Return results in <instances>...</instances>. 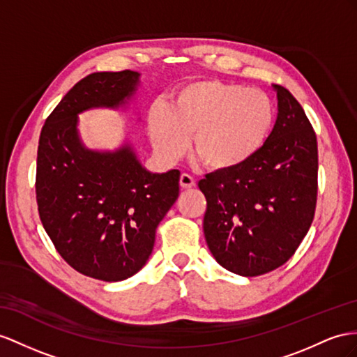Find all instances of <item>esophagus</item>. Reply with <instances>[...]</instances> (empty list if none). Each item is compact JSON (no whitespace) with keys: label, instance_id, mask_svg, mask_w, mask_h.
<instances>
[{"label":"esophagus","instance_id":"esophagus-1","mask_svg":"<svg viewBox=\"0 0 357 357\" xmlns=\"http://www.w3.org/2000/svg\"><path fill=\"white\" fill-rule=\"evenodd\" d=\"M195 184H196V181H195L193 176L188 175V173H182L181 178H179V185H181V188L187 190V188L195 187Z\"/></svg>","mask_w":357,"mask_h":357}]
</instances>
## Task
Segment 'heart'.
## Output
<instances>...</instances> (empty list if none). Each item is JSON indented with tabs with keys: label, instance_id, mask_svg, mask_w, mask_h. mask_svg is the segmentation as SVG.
<instances>
[{
	"label": "heart",
	"instance_id": "heart-1",
	"mask_svg": "<svg viewBox=\"0 0 357 357\" xmlns=\"http://www.w3.org/2000/svg\"><path fill=\"white\" fill-rule=\"evenodd\" d=\"M276 112L257 89L199 79L181 86L170 104L151 105L146 123L157 157L172 164L191 151L215 172H229L253 160L267 143Z\"/></svg>",
	"mask_w": 357,
	"mask_h": 357
}]
</instances>
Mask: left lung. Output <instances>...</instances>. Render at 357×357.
I'll use <instances>...</instances> for the list:
<instances>
[{"instance_id":"obj_1","label":"left lung","mask_w":357,"mask_h":357,"mask_svg":"<svg viewBox=\"0 0 357 357\" xmlns=\"http://www.w3.org/2000/svg\"><path fill=\"white\" fill-rule=\"evenodd\" d=\"M278 121L243 167L199 181L206 197L204 234L222 267L252 278L285 264L306 236L317 204V137L297 99L282 86Z\"/></svg>"}]
</instances>
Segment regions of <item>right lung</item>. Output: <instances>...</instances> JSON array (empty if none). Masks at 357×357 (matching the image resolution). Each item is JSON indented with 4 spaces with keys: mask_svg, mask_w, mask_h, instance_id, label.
<instances>
[{
    "mask_svg": "<svg viewBox=\"0 0 357 357\" xmlns=\"http://www.w3.org/2000/svg\"><path fill=\"white\" fill-rule=\"evenodd\" d=\"M139 87L134 70L87 75L54 108L39 139L36 197L45 231L72 268L104 282L143 268L157 226L179 195V170L149 172L128 137L113 151L81 140V113L126 112Z\"/></svg>",
    "mask_w": 357,
    "mask_h": 357,
    "instance_id": "add662e5",
    "label": "right lung"
}]
</instances>
